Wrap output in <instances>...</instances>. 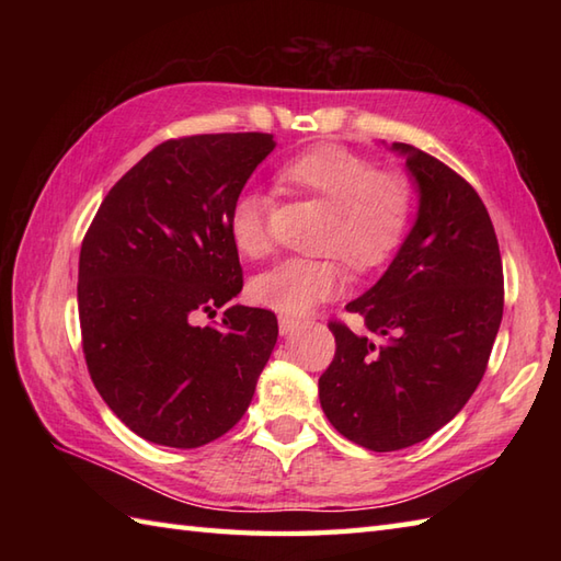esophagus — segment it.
Here are the masks:
<instances>
[{"label":"esophagus","instance_id":"1","mask_svg":"<svg viewBox=\"0 0 561 561\" xmlns=\"http://www.w3.org/2000/svg\"><path fill=\"white\" fill-rule=\"evenodd\" d=\"M296 328H299V318H291V316H282L279 318V332H282V335H289V332H294Z\"/></svg>","mask_w":561,"mask_h":561}]
</instances>
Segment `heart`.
I'll list each match as a JSON object with an SVG mask.
<instances>
[{
    "label": "heart",
    "mask_w": 561,
    "mask_h": 561,
    "mask_svg": "<svg viewBox=\"0 0 561 561\" xmlns=\"http://www.w3.org/2000/svg\"><path fill=\"white\" fill-rule=\"evenodd\" d=\"M284 181L328 207L316 250L344 260L352 272H374L402 245L414 217V185L404 173L383 171L371 159L325 145L284 165ZM270 197L257 190L238 195L229 233L238 253L262 260L272 253ZM335 257H289L250 282V299L272 311L299 316L337 296L344 272Z\"/></svg>",
    "instance_id": "b5f03b06"
}]
</instances>
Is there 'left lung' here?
<instances>
[{"instance_id": "8db88e82", "label": "left lung", "mask_w": 561, "mask_h": 561, "mask_svg": "<svg viewBox=\"0 0 561 561\" xmlns=\"http://www.w3.org/2000/svg\"><path fill=\"white\" fill-rule=\"evenodd\" d=\"M420 214L383 277L347 306L368 335L330 320L335 359L320 408L368 450L420 444L456 416L486 371L504 316V267L484 202L432 153L396 141Z\"/></svg>"}]
</instances>
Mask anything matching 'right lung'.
<instances>
[{"label":"right lung","instance_id":"obj_1","mask_svg":"<svg viewBox=\"0 0 561 561\" xmlns=\"http://www.w3.org/2000/svg\"><path fill=\"white\" fill-rule=\"evenodd\" d=\"M267 133L165 139L105 195L81 241L79 323L93 386L125 426L199 448L245 414L277 344V316L231 306L243 289L229 211Z\"/></svg>","mask_w":561,"mask_h":561}]
</instances>
